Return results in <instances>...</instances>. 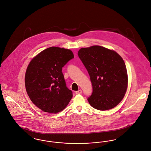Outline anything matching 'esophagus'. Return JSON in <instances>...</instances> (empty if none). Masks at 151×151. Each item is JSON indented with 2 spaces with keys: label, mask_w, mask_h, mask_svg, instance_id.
Returning <instances> with one entry per match:
<instances>
[{
  "label": "esophagus",
  "mask_w": 151,
  "mask_h": 151,
  "mask_svg": "<svg viewBox=\"0 0 151 151\" xmlns=\"http://www.w3.org/2000/svg\"><path fill=\"white\" fill-rule=\"evenodd\" d=\"M81 92H82V91H81V89H79V90H78V91H76V92H75L76 94H77V95L81 93Z\"/></svg>",
  "instance_id": "1"
}]
</instances>
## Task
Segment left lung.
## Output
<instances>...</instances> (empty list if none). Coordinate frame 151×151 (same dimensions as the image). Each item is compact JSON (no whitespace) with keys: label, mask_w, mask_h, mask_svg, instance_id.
I'll return each instance as SVG.
<instances>
[{"label":"left lung","mask_w":151,"mask_h":151,"mask_svg":"<svg viewBox=\"0 0 151 151\" xmlns=\"http://www.w3.org/2000/svg\"><path fill=\"white\" fill-rule=\"evenodd\" d=\"M78 56L88 72L93 91L88 98L94 108L106 111L118 105L128 86V75L122 58L99 45L81 48Z\"/></svg>","instance_id":"1"}]
</instances>
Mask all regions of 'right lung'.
Masks as SVG:
<instances>
[{"label": "right lung", "instance_id": "obj_1", "mask_svg": "<svg viewBox=\"0 0 151 151\" xmlns=\"http://www.w3.org/2000/svg\"><path fill=\"white\" fill-rule=\"evenodd\" d=\"M74 58L71 50L51 47L37 55L27 67L25 86L32 102L43 111L57 114L72 98L62 68Z\"/></svg>", "mask_w": 151, "mask_h": 151}]
</instances>
